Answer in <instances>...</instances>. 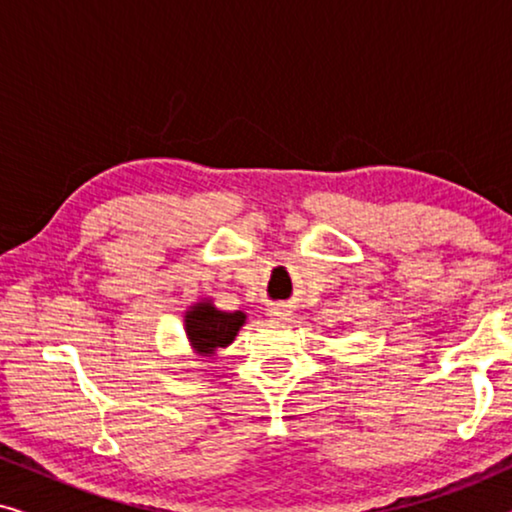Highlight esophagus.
Returning a JSON list of instances; mask_svg holds the SVG:
<instances>
[{
	"instance_id": "1",
	"label": "esophagus",
	"mask_w": 512,
	"mask_h": 512,
	"mask_svg": "<svg viewBox=\"0 0 512 512\" xmlns=\"http://www.w3.org/2000/svg\"><path fill=\"white\" fill-rule=\"evenodd\" d=\"M268 314L272 319H277V321H286V319H291V310L286 305H272L270 310H268Z\"/></svg>"
}]
</instances>
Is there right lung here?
<instances>
[{"mask_svg": "<svg viewBox=\"0 0 512 512\" xmlns=\"http://www.w3.org/2000/svg\"><path fill=\"white\" fill-rule=\"evenodd\" d=\"M244 321H247L244 312L216 310L212 300H200V303L188 307L184 314L188 342L200 356H214L219 349L228 347L240 333Z\"/></svg>", "mask_w": 512, "mask_h": 512, "instance_id": "right-lung-1", "label": "right lung"}]
</instances>
